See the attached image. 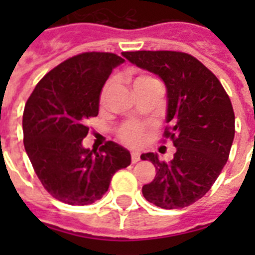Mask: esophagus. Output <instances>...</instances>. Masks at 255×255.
Returning <instances> with one entry per match:
<instances>
[{"mask_svg":"<svg viewBox=\"0 0 255 255\" xmlns=\"http://www.w3.org/2000/svg\"><path fill=\"white\" fill-rule=\"evenodd\" d=\"M131 160H132V163H133V164L137 163V161H139V160H140V153H139V152H132V153H131Z\"/></svg>","mask_w":255,"mask_h":255,"instance_id":"1","label":"esophagus"}]
</instances>
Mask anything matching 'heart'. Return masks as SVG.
Returning <instances> with one entry per match:
<instances>
[{
    "instance_id": "heart-1",
    "label": "heart",
    "mask_w": 255,
    "mask_h": 255,
    "mask_svg": "<svg viewBox=\"0 0 255 255\" xmlns=\"http://www.w3.org/2000/svg\"><path fill=\"white\" fill-rule=\"evenodd\" d=\"M145 81H152L151 77H145V75H141V77H137L133 81V85L135 83H139V82H145ZM112 83L108 82L106 83V86L103 87L102 92H100V103H104L106 100V96L111 90ZM144 128L140 126V124L136 123H127L124 124L123 127L119 129V136L120 139L123 140L124 143L128 144V145H132V147H139L141 145L144 141Z\"/></svg>"
}]
</instances>
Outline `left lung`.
Returning <instances> with one entry per match:
<instances>
[{"label": "left lung", "instance_id": "8db88e82", "mask_svg": "<svg viewBox=\"0 0 255 255\" xmlns=\"http://www.w3.org/2000/svg\"><path fill=\"white\" fill-rule=\"evenodd\" d=\"M124 58L161 78L167 87L164 136L176 147L169 163L157 153H143L156 168L153 181L143 186L145 200L163 209L193 204L212 188L229 159L234 111L229 96L209 69L180 51H126Z\"/></svg>", "mask_w": 255, "mask_h": 255}]
</instances>
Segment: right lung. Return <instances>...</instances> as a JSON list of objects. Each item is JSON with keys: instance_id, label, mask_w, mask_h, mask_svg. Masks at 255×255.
<instances>
[{"instance_id": "right-lung-1", "label": "right lung", "mask_w": 255, "mask_h": 255, "mask_svg": "<svg viewBox=\"0 0 255 255\" xmlns=\"http://www.w3.org/2000/svg\"><path fill=\"white\" fill-rule=\"evenodd\" d=\"M124 59L112 53H83L62 62L35 86L26 102L23 145L42 185L69 205L103 197L116 170L131 164V153L107 141L88 149L82 141L90 118L98 116L104 83Z\"/></svg>"}]
</instances>
